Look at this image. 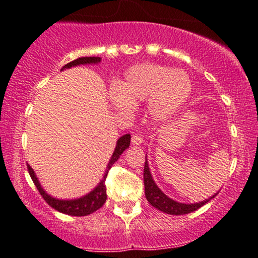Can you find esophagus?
Returning a JSON list of instances; mask_svg holds the SVG:
<instances>
[{"mask_svg":"<svg viewBox=\"0 0 258 258\" xmlns=\"http://www.w3.org/2000/svg\"><path fill=\"white\" fill-rule=\"evenodd\" d=\"M131 142H132V145H141L142 142H144V137H142L140 134H136L132 136Z\"/></svg>","mask_w":258,"mask_h":258,"instance_id":"34e87169","label":"esophagus"}]
</instances>
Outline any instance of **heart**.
Instances as JSON below:
<instances>
[{
	"mask_svg": "<svg viewBox=\"0 0 258 258\" xmlns=\"http://www.w3.org/2000/svg\"><path fill=\"white\" fill-rule=\"evenodd\" d=\"M188 75L157 63L135 64L127 70L124 79L110 91V100L118 110H130L132 105L148 100V113L155 121L172 117L191 95Z\"/></svg>",
	"mask_w": 258,
	"mask_h": 258,
	"instance_id": "obj_1",
	"label": "heart"
}]
</instances>
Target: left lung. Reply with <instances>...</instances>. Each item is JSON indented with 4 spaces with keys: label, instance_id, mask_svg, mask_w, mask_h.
<instances>
[{
    "label": "left lung",
    "instance_id": "8db88e82",
    "mask_svg": "<svg viewBox=\"0 0 258 258\" xmlns=\"http://www.w3.org/2000/svg\"><path fill=\"white\" fill-rule=\"evenodd\" d=\"M144 182H145V195L147 201L150 202L153 207L162 211V212L168 213V215L179 216V215H186V213L194 212V211L199 210L200 207L206 205L207 202L213 199V197L217 196V194H215L212 197L207 199L206 201L199 202V204H179V202L175 201V200L170 199V197L166 196V195L158 188V186L155 183V181H153L152 176H151V172H150V167H148L147 158H146L145 168H144Z\"/></svg>",
    "mask_w": 258,
    "mask_h": 258
}]
</instances>
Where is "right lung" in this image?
Masks as SVG:
<instances>
[{"label": "right lung", "mask_w": 258, "mask_h": 258, "mask_svg": "<svg viewBox=\"0 0 258 258\" xmlns=\"http://www.w3.org/2000/svg\"><path fill=\"white\" fill-rule=\"evenodd\" d=\"M98 62H101V57H80V58L74 59V61L64 64V66L62 67V70L71 69V67L79 66V64H93V63H98ZM130 142H131V136H130V134L123 135V136L119 137V139L117 140L116 148H114L112 157H111L110 162H108L107 167H106L105 175H103L101 182L92 189V191L90 192V194L85 195V196L80 197V199H76V200L53 199V197H51L49 195H47V192L41 187L40 181H38L37 176L35 175V171L32 170V167H31L30 165H27L28 173H30L31 178H32L35 186L37 187L41 196L43 197V200L47 202L52 209L58 211V212L66 213V215L79 216V217H81V216L91 215V213H93L95 211L101 209V207L105 205L106 200H107V194H106V184H105L107 173L108 171H110V168L112 167L113 163L116 162V161L119 158V156L122 155V152H123L127 147H130Z\"/></svg>", "instance_id": "right-lung-1"}]
</instances>
